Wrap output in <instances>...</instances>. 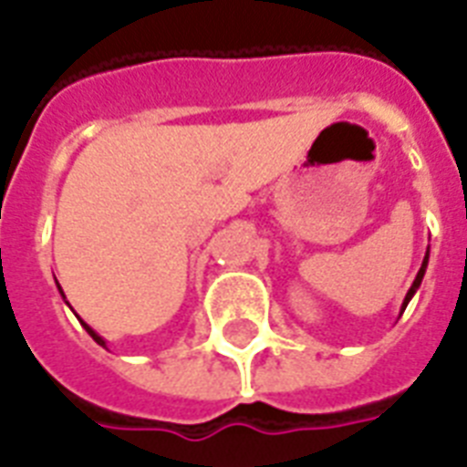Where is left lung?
I'll return each mask as SVG.
<instances>
[{"mask_svg": "<svg viewBox=\"0 0 467 467\" xmlns=\"http://www.w3.org/2000/svg\"><path fill=\"white\" fill-rule=\"evenodd\" d=\"M427 266H429V249H427V254H424V259H421V266H420V271H417V276H414L412 285H410V291H407L405 300H402V307H400V315H402V312H405L407 303H410V300L414 298V293L420 291V285H421V278H424V274H427Z\"/></svg>", "mask_w": 467, "mask_h": 467, "instance_id": "8db88e82", "label": "left lung"}]
</instances>
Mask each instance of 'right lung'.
I'll list each match as a JSON object with an SVG mask.
<instances>
[{
  "instance_id": "right-lung-1",
  "label": "right lung",
  "mask_w": 467,
  "mask_h": 467,
  "mask_svg": "<svg viewBox=\"0 0 467 467\" xmlns=\"http://www.w3.org/2000/svg\"><path fill=\"white\" fill-rule=\"evenodd\" d=\"M57 291H60V296H62V300H65V293H62V288H60V284H57ZM65 303H67V300H65ZM67 306H69V303H67ZM77 319H79V317H77ZM79 322H82V327H84V329H87V334H89V337H91V339H94V341H97V344H99V347H104V348H106V339H104V337H101V334H97V332H94V329H91V327H89V325H87V322H84V319H79Z\"/></svg>"
}]
</instances>
